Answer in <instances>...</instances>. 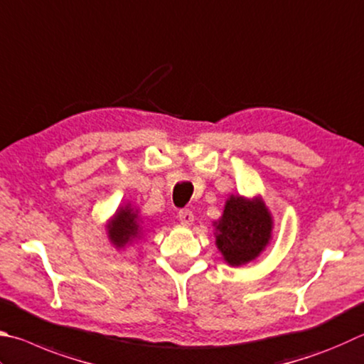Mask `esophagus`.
Segmentation results:
<instances>
[{
	"instance_id": "obj_1",
	"label": "esophagus",
	"mask_w": 364,
	"mask_h": 364,
	"mask_svg": "<svg viewBox=\"0 0 364 364\" xmlns=\"http://www.w3.org/2000/svg\"><path fill=\"white\" fill-rule=\"evenodd\" d=\"M178 220L181 221L183 226H191L194 221V213L191 210H180L178 211Z\"/></svg>"
}]
</instances>
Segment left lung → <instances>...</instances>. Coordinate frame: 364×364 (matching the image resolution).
<instances>
[{
    "instance_id": "left-lung-1",
    "label": "left lung",
    "mask_w": 364,
    "mask_h": 364,
    "mask_svg": "<svg viewBox=\"0 0 364 364\" xmlns=\"http://www.w3.org/2000/svg\"><path fill=\"white\" fill-rule=\"evenodd\" d=\"M216 224V245L230 266H243L259 256L272 232V216L262 199L230 196Z\"/></svg>"
}]
</instances>
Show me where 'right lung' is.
<instances>
[{"instance_id":"right-lung-1","label":"right lung","mask_w":364,"mask_h":364,"mask_svg":"<svg viewBox=\"0 0 364 364\" xmlns=\"http://www.w3.org/2000/svg\"><path fill=\"white\" fill-rule=\"evenodd\" d=\"M140 232L141 228L140 221H138L136 211H134V208H130L129 205L121 210H117L114 218L108 224L109 239L117 248H122L125 243H129L132 239L140 235Z\"/></svg>"}]
</instances>
